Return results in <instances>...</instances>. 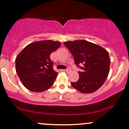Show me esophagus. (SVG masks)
<instances>
[{
  "label": "esophagus",
  "instance_id": "obj_1",
  "mask_svg": "<svg viewBox=\"0 0 129 129\" xmlns=\"http://www.w3.org/2000/svg\"><path fill=\"white\" fill-rule=\"evenodd\" d=\"M66 72L67 73H71V72H72V70L70 69V68H69V69L66 70Z\"/></svg>",
  "mask_w": 129,
  "mask_h": 129
}]
</instances>
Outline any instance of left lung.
Returning <instances> with one entry per match:
<instances>
[{
	"mask_svg": "<svg viewBox=\"0 0 129 129\" xmlns=\"http://www.w3.org/2000/svg\"><path fill=\"white\" fill-rule=\"evenodd\" d=\"M64 45L73 54L78 66L83 64L78 81L72 82L73 88L82 93H91L100 88L108 77L110 59L106 49L85 40L67 41Z\"/></svg>",
	"mask_w": 129,
	"mask_h": 129,
	"instance_id": "8db88e82",
	"label": "left lung"
}]
</instances>
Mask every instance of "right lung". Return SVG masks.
<instances>
[{
	"mask_svg": "<svg viewBox=\"0 0 129 129\" xmlns=\"http://www.w3.org/2000/svg\"><path fill=\"white\" fill-rule=\"evenodd\" d=\"M61 44L44 40L26 46L16 58V73L23 86L33 92H42L52 86L58 73L53 69L51 53Z\"/></svg>",
	"mask_w": 129,
	"mask_h": 129,
	"instance_id": "1",
	"label": "right lung"
}]
</instances>
